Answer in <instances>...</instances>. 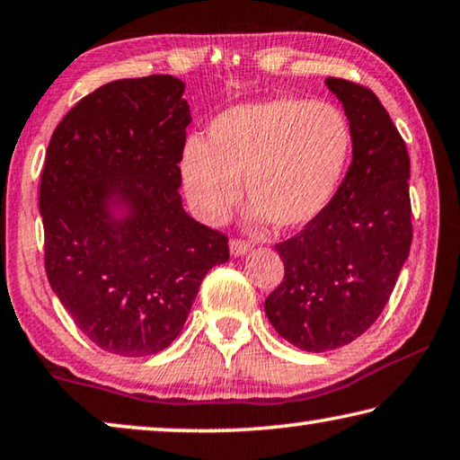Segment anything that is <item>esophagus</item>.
<instances>
[{
  "label": "esophagus",
  "instance_id": "1",
  "mask_svg": "<svg viewBox=\"0 0 460 460\" xmlns=\"http://www.w3.org/2000/svg\"><path fill=\"white\" fill-rule=\"evenodd\" d=\"M229 249H231V255H235V258H241V255H245L252 252V245L247 243V241H241V239H231L229 243Z\"/></svg>",
  "mask_w": 460,
  "mask_h": 460
}]
</instances>
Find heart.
Returning <instances> with one entry per match:
<instances>
[{"label":"heart","instance_id":"obj_1","mask_svg":"<svg viewBox=\"0 0 460 460\" xmlns=\"http://www.w3.org/2000/svg\"><path fill=\"white\" fill-rule=\"evenodd\" d=\"M353 136L337 105L298 97L241 103L217 115L207 142L182 150L184 192L202 219L221 223L239 199L253 219L296 229L329 205L351 155Z\"/></svg>","mask_w":460,"mask_h":460}]
</instances>
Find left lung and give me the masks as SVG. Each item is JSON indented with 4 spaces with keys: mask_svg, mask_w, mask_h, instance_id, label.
Segmentation results:
<instances>
[{
    "mask_svg": "<svg viewBox=\"0 0 460 460\" xmlns=\"http://www.w3.org/2000/svg\"><path fill=\"white\" fill-rule=\"evenodd\" d=\"M345 109L353 162L329 205L278 243L284 279L266 298L278 334L308 353L332 351L377 321L411 245L410 155L371 89L324 81Z\"/></svg>",
    "mask_w": 460,
    "mask_h": 460,
    "instance_id": "left-lung-1",
    "label": "left lung"
}]
</instances>
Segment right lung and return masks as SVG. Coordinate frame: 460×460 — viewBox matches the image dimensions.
<instances>
[{
  "instance_id": "1",
  "label": "right lung",
  "mask_w": 460,
  "mask_h": 460,
  "mask_svg": "<svg viewBox=\"0 0 460 460\" xmlns=\"http://www.w3.org/2000/svg\"><path fill=\"white\" fill-rule=\"evenodd\" d=\"M172 75L121 79L54 129L40 178L44 268L75 324L103 351L155 355L181 334L229 239L182 208L190 123Z\"/></svg>"
}]
</instances>
